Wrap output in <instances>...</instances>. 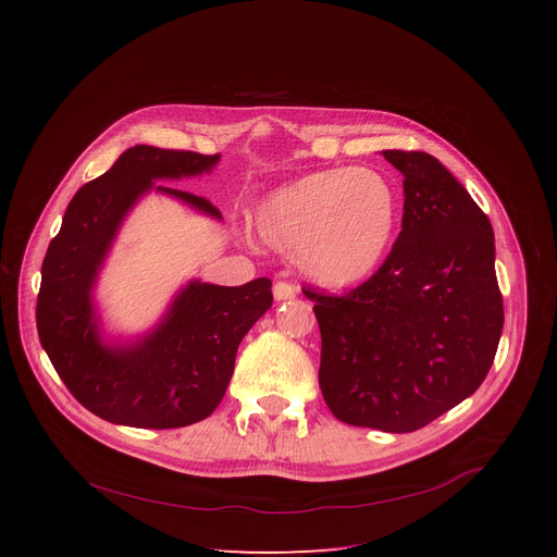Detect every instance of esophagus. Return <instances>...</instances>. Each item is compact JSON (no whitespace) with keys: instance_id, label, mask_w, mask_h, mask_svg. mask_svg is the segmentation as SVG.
<instances>
[{"instance_id":"34e87169","label":"esophagus","mask_w":557,"mask_h":557,"mask_svg":"<svg viewBox=\"0 0 557 557\" xmlns=\"http://www.w3.org/2000/svg\"><path fill=\"white\" fill-rule=\"evenodd\" d=\"M273 295L275 299H293L297 295V286L290 284V282H275L273 284Z\"/></svg>"}]
</instances>
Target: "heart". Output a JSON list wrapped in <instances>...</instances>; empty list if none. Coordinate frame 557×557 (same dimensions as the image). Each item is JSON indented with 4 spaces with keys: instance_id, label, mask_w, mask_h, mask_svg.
<instances>
[{
    "instance_id": "1",
    "label": "heart",
    "mask_w": 557,
    "mask_h": 557,
    "mask_svg": "<svg viewBox=\"0 0 557 557\" xmlns=\"http://www.w3.org/2000/svg\"><path fill=\"white\" fill-rule=\"evenodd\" d=\"M399 200L392 183L366 168L306 174L267 196L256 209L264 243L295 253L297 264L326 286L366 280L385 258Z\"/></svg>"
}]
</instances>
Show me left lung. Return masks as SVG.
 Returning a JSON list of instances; mask_svg holds the SVG:
<instances>
[{
  "label": "left lung",
  "mask_w": 557,
  "mask_h": 557,
  "mask_svg": "<svg viewBox=\"0 0 557 557\" xmlns=\"http://www.w3.org/2000/svg\"><path fill=\"white\" fill-rule=\"evenodd\" d=\"M404 174L401 233L357 288H301L322 333L320 387L348 425L406 434L479 389L503 333L494 228L425 151L385 149Z\"/></svg>",
  "instance_id": "1"
}]
</instances>
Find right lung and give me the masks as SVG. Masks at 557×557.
<instances>
[{"instance_id": "1", "label": "right lung", "mask_w": 557, "mask_h": 557, "mask_svg": "<svg viewBox=\"0 0 557 557\" xmlns=\"http://www.w3.org/2000/svg\"><path fill=\"white\" fill-rule=\"evenodd\" d=\"M218 153L129 147L70 200L41 264L37 333L57 374L92 414L129 428L172 430L207 419L226 392L235 352L271 308V280L243 286L191 282L168 320L134 348L101 344L90 288L112 237L140 194L158 178L196 176ZM220 218L202 196L156 187Z\"/></svg>"}]
</instances>
